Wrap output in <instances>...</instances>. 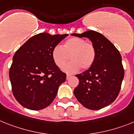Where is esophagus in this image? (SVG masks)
I'll use <instances>...</instances> for the list:
<instances>
[{
  "label": "esophagus",
  "mask_w": 134,
  "mask_h": 134,
  "mask_svg": "<svg viewBox=\"0 0 134 134\" xmlns=\"http://www.w3.org/2000/svg\"><path fill=\"white\" fill-rule=\"evenodd\" d=\"M71 76H72V75H71V74H67V80L69 79V78H70V77H71Z\"/></svg>",
  "instance_id": "obj_1"
}]
</instances>
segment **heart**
<instances>
[{"instance_id": "obj_1", "label": "heart", "mask_w": 134, "mask_h": 134, "mask_svg": "<svg viewBox=\"0 0 134 134\" xmlns=\"http://www.w3.org/2000/svg\"><path fill=\"white\" fill-rule=\"evenodd\" d=\"M96 49L92 43L80 37H71L63 43L62 47L55 46L52 57L57 67L61 68L69 59L71 61L63 68L67 73L76 72L82 68L86 70L92 67L96 59Z\"/></svg>"}]
</instances>
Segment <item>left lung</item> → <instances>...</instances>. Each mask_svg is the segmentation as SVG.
Segmentation results:
<instances>
[{"mask_svg":"<svg viewBox=\"0 0 134 134\" xmlns=\"http://www.w3.org/2000/svg\"><path fill=\"white\" fill-rule=\"evenodd\" d=\"M71 35L88 38L97 52L92 67L76 76L79 84L74 89V95L83 106L90 110H97L106 107L119 95L124 77L121 54L107 38L96 31Z\"/></svg>","mask_w":134,"mask_h":134,"instance_id":"obj_1","label":"left lung"}]
</instances>
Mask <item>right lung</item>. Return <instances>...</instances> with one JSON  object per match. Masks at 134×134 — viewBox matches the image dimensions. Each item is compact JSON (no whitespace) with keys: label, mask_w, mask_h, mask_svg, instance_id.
<instances>
[{"label":"right lung","mask_w":134,"mask_h":134,"mask_svg":"<svg viewBox=\"0 0 134 134\" xmlns=\"http://www.w3.org/2000/svg\"><path fill=\"white\" fill-rule=\"evenodd\" d=\"M67 34L34 35L17 50L13 57L9 78L13 95L20 104L32 110L48 107L66 80L54 63L52 51Z\"/></svg>","instance_id":"right-lung-1"}]
</instances>
